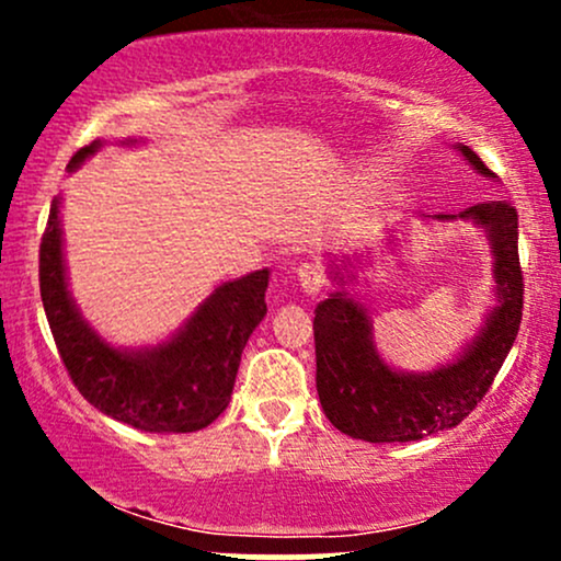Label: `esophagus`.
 Returning a JSON list of instances; mask_svg holds the SVG:
<instances>
[{"instance_id": "34e87169", "label": "esophagus", "mask_w": 561, "mask_h": 561, "mask_svg": "<svg viewBox=\"0 0 561 561\" xmlns=\"http://www.w3.org/2000/svg\"><path fill=\"white\" fill-rule=\"evenodd\" d=\"M298 282L306 295H319L327 285V268L319 261H306L298 268Z\"/></svg>"}]
</instances>
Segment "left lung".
I'll list each match as a JSON object with an SVG mask.
<instances>
[{
  "mask_svg": "<svg viewBox=\"0 0 561 561\" xmlns=\"http://www.w3.org/2000/svg\"><path fill=\"white\" fill-rule=\"evenodd\" d=\"M459 150L480 173L493 176L478 152L469 147ZM459 218H472L491 237L499 308H493L485 330L456 364L433 375H398L379 362L371 347L369 317L358 302L334 293L313 311L319 401L340 433L366 443L422 440L465 422L491 390L523 324L519 218L506 199H485L461 210Z\"/></svg>",
  "mask_w": 561,
  "mask_h": 561,
  "instance_id": "8db88e82",
  "label": "left lung"
}]
</instances>
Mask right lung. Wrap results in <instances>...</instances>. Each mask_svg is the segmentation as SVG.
<instances>
[{"label":"right lung","mask_w":561,"mask_h":561,"mask_svg":"<svg viewBox=\"0 0 561 561\" xmlns=\"http://www.w3.org/2000/svg\"><path fill=\"white\" fill-rule=\"evenodd\" d=\"M96 147L100 141L81 147L68 169ZM38 287L68 377L94 409L145 433H195L229 405L242 347L266 313L268 272L261 268L218 287L165 345L145 353L115 351L70 302L55 199L38 248Z\"/></svg>","instance_id":"add662e5"}]
</instances>
